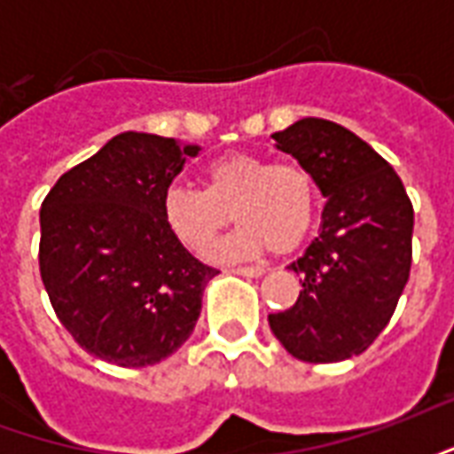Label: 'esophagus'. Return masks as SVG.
<instances>
[{
    "instance_id": "esophagus-1",
    "label": "esophagus",
    "mask_w": 454,
    "mask_h": 454,
    "mask_svg": "<svg viewBox=\"0 0 454 454\" xmlns=\"http://www.w3.org/2000/svg\"><path fill=\"white\" fill-rule=\"evenodd\" d=\"M228 272H233V275H243V277H262L267 270H265V267L250 265V267H231Z\"/></svg>"
}]
</instances>
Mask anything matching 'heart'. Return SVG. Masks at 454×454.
I'll use <instances>...</instances> for the list:
<instances>
[{"label":"heart","instance_id":"obj_1","mask_svg":"<svg viewBox=\"0 0 454 454\" xmlns=\"http://www.w3.org/2000/svg\"><path fill=\"white\" fill-rule=\"evenodd\" d=\"M318 182L304 162H270L255 153H228L201 168V189L169 184L160 197V218L172 238L204 253L228 211L238 228L214 246V260H246L294 250L318 214Z\"/></svg>","mask_w":454,"mask_h":454}]
</instances>
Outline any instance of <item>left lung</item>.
Here are the masks:
<instances>
[{"label": "left lung", "instance_id": "8db88e82", "mask_svg": "<svg viewBox=\"0 0 454 454\" xmlns=\"http://www.w3.org/2000/svg\"><path fill=\"white\" fill-rule=\"evenodd\" d=\"M272 138L328 201L318 238L289 265L301 277L296 304L267 321L296 360H348L387 328L409 282L411 199L389 162L333 121L301 119Z\"/></svg>", "mask_w": 454, "mask_h": 454}]
</instances>
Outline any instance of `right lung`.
I'll return each instance as SVG.
<instances>
[{
  "label": "right lung",
  "instance_id": "obj_1",
  "mask_svg": "<svg viewBox=\"0 0 454 454\" xmlns=\"http://www.w3.org/2000/svg\"><path fill=\"white\" fill-rule=\"evenodd\" d=\"M199 145L126 130L55 182L41 207V279L80 348L148 367L184 345L218 270L160 218V197Z\"/></svg>",
  "mask_w": 454,
  "mask_h": 454
}]
</instances>
